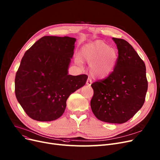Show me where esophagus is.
Instances as JSON below:
<instances>
[{
	"label": "esophagus",
	"instance_id": "34e87169",
	"mask_svg": "<svg viewBox=\"0 0 160 160\" xmlns=\"http://www.w3.org/2000/svg\"><path fill=\"white\" fill-rule=\"evenodd\" d=\"M91 83H92L91 80L90 78H88V79L87 80V82H86V85H88V86H90L91 85Z\"/></svg>",
	"mask_w": 160,
	"mask_h": 160
}]
</instances>
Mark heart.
Segmentation results:
<instances>
[{
  "mask_svg": "<svg viewBox=\"0 0 160 160\" xmlns=\"http://www.w3.org/2000/svg\"><path fill=\"white\" fill-rule=\"evenodd\" d=\"M80 58L90 66L91 72L94 77L105 78L113 72L118 60V53L115 48L104 41L97 40L81 48ZM80 60L78 58L76 62L80 63Z\"/></svg>",
  "mask_w": 160,
  "mask_h": 160,
  "instance_id": "obj_1",
  "label": "heart"
}]
</instances>
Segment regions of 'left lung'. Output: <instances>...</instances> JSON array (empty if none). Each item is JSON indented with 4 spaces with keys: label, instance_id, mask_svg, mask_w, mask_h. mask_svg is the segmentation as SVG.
<instances>
[{
    "label": "left lung",
    "instance_id": "1",
    "mask_svg": "<svg viewBox=\"0 0 160 160\" xmlns=\"http://www.w3.org/2000/svg\"><path fill=\"white\" fill-rule=\"evenodd\" d=\"M112 39L118 49L117 65L108 78L92 83L94 95L90 104L98 120L122 124L143 105L148 82L145 64L132 46L122 39Z\"/></svg>",
    "mask_w": 160,
    "mask_h": 160
}]
</instances>
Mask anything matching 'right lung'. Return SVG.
<instances>
[{"label": "right lung", "instance_id": "obj_1", "mask_svg": "<svg viewBox=\"0 0 160 160\" xmlns=\"http://www.w3.org/2000/svg\"><path fill=\"white\" fill-rule=\"evenodd\" d=\"M75 41L67 36H44L24 54L15 75V92L31 119L56 120L64 113L69 95L85 85L87 75L68 74Z\"/></svg>", "mask_w": 160, "mask_h": 160}]
</instances>
